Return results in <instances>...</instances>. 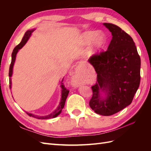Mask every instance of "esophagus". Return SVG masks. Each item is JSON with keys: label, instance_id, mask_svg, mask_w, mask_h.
<instances>
[{"label": "esophagus", "instance_id": "obj_1", "mask_svg": "<svg viewBox=\"0 0 151 151\" xmlns=\"http://www.w3.org/2000/svg\"><path fill=\"white\" fill-rule=\"evenodd\" d=\"M84 62H81L78 65V66H77V67H82L83 66H84ZM72 86H74V87H78V86H79V81H78V80L77 79V78L76 77H74L72 78Z\"/></svg>", "mask_w": 151, "mask_h": 151}]
</instances>
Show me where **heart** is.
I'll return each instance as SVG.
<instances>
[{
    "label": "heart",
    "mask_w": 151,
    "mask_h": 151,
    "mask_svg": "<svg viewBox=\"0 0 151 151\" xmlns=\"http://www.w3.org/2000/svg\"><path fill=\"white\" fill-rule=\"evenodd\" d=\"M81 44L84 46L91 45V52L97 54L101 51L106 43V37L102 33L96 31H86L81 36Z\"/></svg>",
    "instance_id": "b5f03b06"
}]
</instances>
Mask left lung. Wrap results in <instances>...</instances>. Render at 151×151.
I'll return each mask as SVG.
<instances>
[{"label": "left lung", "mask_w": 151, "mask_h": 151, "mask_svg": "<svg viewBox=\"0 0 151 151\" xmlns=\"http://www.w3.org/2000/svg\"><path fill=\"white\" fill-rule=\"evenodd\" d=\"M103 25L111 33L112 40L107 51L88 59L97 73L89 106L97 114L109 116L133 100L140 81V58L130 35L115 24Z\"/></svg>", "instance_id": "1"}]
</instances>
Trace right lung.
I'll list each match as a JSON object with an SVG mask.
<instances>
[{
	"label": "right lung",
	"mask_w": 151,
	"mask_h": 151,
	"mask_svg": "<svg viewBox=\"0 0 151 151\" xmlns=\"http://www.w3.org/2000/svg\"><path fill=\"white\" fill-rule=\"evenodd\" d=\"M35 29H31V30H28L27 31L23 38H22V40L21 43L17 45V46L14 48V49L13 50V52L12 53V60H11V63L10 65V67H9V88L10 89H11V84H12V81H11V77L12 75V72H13V67H14V64L15 63V60H16V55L17 53V52H19V50L20 49H21L22 47H24V45L26 43V42H28V40L29 39L30 36L32 34V33L35 31ZM63 79H62V81H61V99H60V101L59 103L58 106H57V108H56V109H55V110L52 113L49 114L48 115L46 116H38V115H35L33 114L32 113H29L26 112V113L28 114V115L32 117H34L37 118V119H41V120H45V119H49V118H55L57 117L58 115H60L62 111V109L64 107V105H65V103L66 101V99L67 98V96L68 94V93H69V91L67 90L65 88V86H63L62 82H63Z\"/></svg>",
	"instance_id": "add662e5"
}]
</instances>
